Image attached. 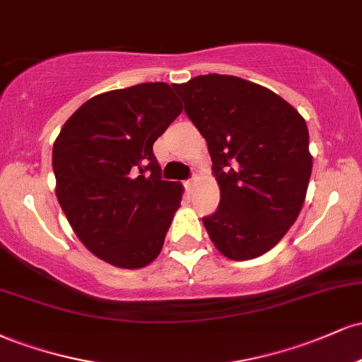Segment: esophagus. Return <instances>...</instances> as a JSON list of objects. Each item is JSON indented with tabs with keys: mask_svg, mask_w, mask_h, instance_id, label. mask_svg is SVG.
Returning a JSON list of instances; mask_svg holds the SVG:
<instances>
[{
	"mask_svg": "<svg viewBox=\"0 0 362 362\" xmlns=\"http://www.w3.org/2000/svg\"><path fill=\"white\" fill-rule=\"evenodd\" d=\"M184 185L187 187V190L192 189V185H194V177H190L189 180H185V182H184Z\"/></svg>",
	"mask_w": 362,
	"mask_h": 362,
	"instance_id": "obj_1",
	"label": "esophagus"
}]
</instances>
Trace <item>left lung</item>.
Here are the masks:
<instances>
[{"instance_id": "1", "label": "left lung", "mask_w": 362, "mask_h": 362, "mask_svg": "<svg viewBox=\"0 0 362 362\" xmlns=\"http://www.w3.org/2000/svg\"><path fill=\"white\" fill-rule=\"evenodd\" d=\"M204 136L221 190L202 218L216 248L231 260L264 255L296 221L311 175L305 119L279 95L228 74L172 85Z\"/></svg>"}]
</instances>
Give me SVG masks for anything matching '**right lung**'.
<instances>
[{
	"mask_svg": "<svg viewBox=\"0 0 362 362\" xmlns=\"http://www.w3.org/2000/svg\"><path fill=\"white\" fill-rule=\"evenodd\" d=\"M182 112L167 83H141L90 98L52 148L56 195L83 245L115 267L158 257L182 185L161 180L153 144Z\"/></svg>",
	"mask_w": 362,
	"mask_h": 362,
	"instance_id": "add662e5",
	"label": "right lung"
}]
</instances>
